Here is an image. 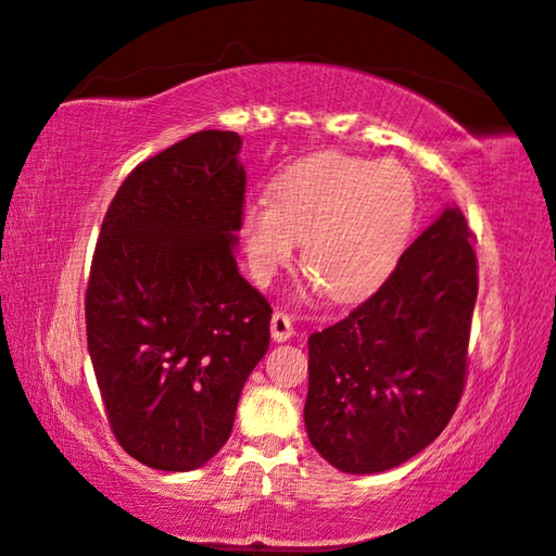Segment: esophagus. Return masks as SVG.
I'll list each match as a JSON object with an SVG mask.
<instances>
[{
	"label": "esophagus",
	"instance_id": "esophagus-1",
	"mask_svg": "<svg viewBox=\"0 0 556 556\" xmlns=\"http://www.w3.org/2000/svg\"><path fill=\"white\" fill-rule=\"evenodd\" d=\"M292 319H289L287 312H275L271 315V338H275V342H287L289 338H292Z\"/></svg>",
	"mask_w": 556,
	"mask_h": 556
}]
</instances>
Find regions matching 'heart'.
Returning <instances> with one entry per match:
<instances>
[{"mask_svg": "<svg viewBox=\"0 0 556 556\" xmlns=\"http://www.w3.org/2000/svg\"><path fill=\"white\" fill-rule=\"evenodd\" d=\"M416 211V184L397 161L315 153L281 170L271 199L252 201L241 214L249 269L267 285L302 241L304 271L332 300H359L401 260Z\"/></svg>", "mask_w": 556, "mask_h": 556, "instance_id": "obj_1", "label": "heart"}]
</instances>
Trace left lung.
<instances>
[{
	"mask_svg": "<svg viewBox=\"0 0 556 556\" xmlns=\"http://www.w3.org/2000/svg\"><path fill=\"white\" fill-rule=\"evenodd\" d=\"M471 239L460 208L445 206L370 300L309 334L304 426L340 471L405 464L456 413L479 294Z\"/></svg>",
	"mask_w": 556,
	"mask_h": 556,
	"instance_id": "left-lung-1",
	"label": "left lung"
}]
</instances>
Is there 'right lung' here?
I'll list each match as a JSON object with an SVG mask.
<instances>
[{"label": "right lung", "instance_id": "right-lung-1", "mask_svg": "<svg viewBox=\"0 0 556 556\" xmlns=\"http://www.w3.org/2000/svg\"><path fill=\"white\" fill-rule=\"evenodd\" d=\"M241 138L201 130L138 163L92 254L88 353L118 443L193 471L229 441L241 388L269 348L271 307L239 275Z\"/></svg>", "mask_w": 556, "mask_h": 556}]
</instances>
